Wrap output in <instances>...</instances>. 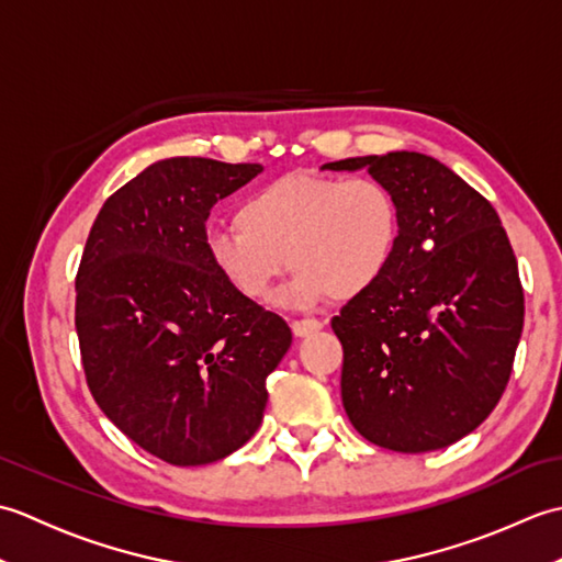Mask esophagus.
<instances>
[{
	"instance_id": "34e87169",
	"label": "esophagus",
	"mask_w": 562,
	"mask_h": 562,
	"mask_svg": "<svg viewBox=\"0 0 562 562\" xmlns=\"http://www.w3.org/2000/svg\"><path fill=\"white\" fill-rule=\"evenodd\" d=\"M321 328H324V324H321L318 318H296V321H292V330H294L296 338L312 336V333H316Z\"/></svg>"
}]
</instances>
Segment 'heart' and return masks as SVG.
<instances>
[{
	"mask_svg": "<svg viewBox=\"0 0 562 562\" xmlns=\"http://www.w3.org/2000/svg\"><path fill=\"white\" fill-rule=\"evenodd\" d=\"M212 229L214 272L248 302H266L284 274L300 272L284 300L312 306L352 302L384 278L401 244V205L372 176L288 173L256 188Z\"/></svg>",
	"mask_w": 562,
	"mask_h": 562,
	"instance_id": "heart-1",
	"label": "heart"
}]
</instances>
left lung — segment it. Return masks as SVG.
Segmentation results:
<instances>
[{
    "mask_svg": "<svg viewBox=\"0 0 562 562\" xmlns=\"http://www.w3.org/2000/svg\"><path fill=\"white\" fill-rule=\"evenodd\" d=\"M326 169H367L396 193L403 217L384 278L330 321L345 413L376 447H449L493 413L515 364L524 290L505 226L479 190L427 154Z\"/></svg>",
    "mask_w": 562,
    "mask_h": 562,
    "instance_id": "obj_1",
    "label": "left lung"
}]
</instances>
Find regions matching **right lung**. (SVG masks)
Wrapping results in <instances>:
<instances>
[{"label": "right lung", "instance_id": "add662e5", "mask_svg": "<svg viewBox=\"0 0 562 562\" xmlns=\"http://www.w3.org/2000/svg\"><path fill=\"white\" fill-rule=\"evenodd\" d=\"M260 171L202 157L151 164L103 202L83 246V376L109 420L166 463H212L244 447L292 345L288 321L238 296L205 250L214 202Z\"/></svg>", "mask_w": 562, "mask_h": 562}]
</instances>
